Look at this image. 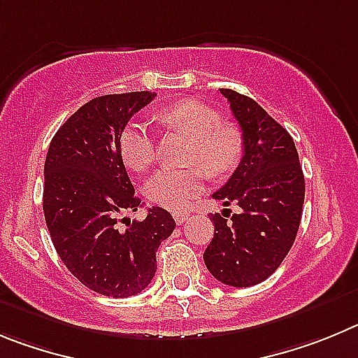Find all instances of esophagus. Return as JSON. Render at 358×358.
Listing matches in <instances>:
<instances>
[{
  "label": "esophagus",
  "mask_w": 358,
  "mask_h": 358,
  "mask_svg": "<svg viewBox=\"0 0 358 358\" xmlns=\"http://www.w3.org/2000/svg\"><path fill=\"white\" fill-rule=\"evenodd\" d=\"M187 219H189V214H187V212H175V221L178 224L185 223Z\"/></svg>",
  "instance_id": "esophagus-1"
}]
</instances>
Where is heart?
I'll return each instance as SVG.
<instances>
[{"mask_svg": "<svg viewBox=\"0 0 358 358\" xmlns=\"http://www.w3.org/2000/svg\"><path fill=\"white\" fill-rule=\"evenodd\" d=\"M157 119L192 139L187 160L194 166L185 169L162 167L148 180L144 191L160 207L183 210L205 187L203 166L212 175H227L239 164L244 148L243 134L234 124H224L215 108L194 99L162 108ZM119 150L128 167L144 171L155 160V135L144 121H130L121 131Z\"/></svg>", "mask_w": 358, "mask_h": 358, "instance_id": "obj_1", "label": "heart"}]
</instances>
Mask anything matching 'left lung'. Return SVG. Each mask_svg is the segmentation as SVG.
Returning <instances> with one entry per match:
<instances>
[{
    "instance_id": "left-lung-1",
    "label": "left lung",
    "mask_w": 358,
    "mask_h": 358,
    "mask_svg": "<svg viewBox=\"0 0 358 358\" xmlns=\"http://www.w3.org/2000/svg\"><path fill=\"white\" fill-rule=\"evenodd\" d=\"M230 101L243 130L244 155L214 199L237 203L239 214H214V239L203 260L215 280L251 287L278 269L298 234L305 201V178L289 131L259 103L231 89H219ZM227 210V208H224Z\"/></svg>"
}]
</instances>
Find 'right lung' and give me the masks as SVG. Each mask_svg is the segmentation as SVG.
<instances>
[{"label":"right lung","instance_id":"right-lung-1","mask_svg":"<svg viewBox=\"0 0 358 358\" xmlns=\"http://www.w3.org/2000/svg\"><path fill=\"white\" fill-rule=\"evenodd\" d=\"M155 92L107 94L80 107L55 134L44 162L43 208L53 246L85 287L112 298L139 294L157 271V250L175 230L160 207L127 228L119 215L137 210L119 137ZM127 219V217H124Z\"/></svg>","mask_w":358,"mask_h":358}]
</instances>
